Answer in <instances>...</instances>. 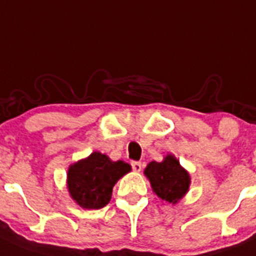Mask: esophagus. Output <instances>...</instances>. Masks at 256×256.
I'll use <instances>...</instances> for the list:
<instances>
[{
	"label": "esophagus",
	"instance_id": "1",
	"mask_svg": "<svg viewBox=\"0 0 256 256\" xmlns=\"http://www.w3.org/2000/svg\"><path fill=\"white\" fill-rule=\"evenodd\" d=\"M132 168H133V171L140 172V170H142V162H137V160L132 162Z\"/></svg>",
	"mask_w": 256,
	"mask_h": 256
}]
</instances>
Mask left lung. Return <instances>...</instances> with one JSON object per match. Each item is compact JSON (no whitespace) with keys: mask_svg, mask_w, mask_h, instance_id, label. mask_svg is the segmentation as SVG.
Masks as SVG:
<instances>
[{"mask_svg":"<svg viewBox=\"0 0 256 256\" xmlns=\"http://www.w3.org/2000/svg\"><path fill=\"white\" fill-rule=\"evenodd\" d=\"M144 174L158 197L170 204H176L190 186V174L174 156H167L163 162L148 163Z\"/></svg>","mask_w":256,"mask_h":256,"instance_id":"left-lung-1","label":"left lung"}]
</instances>
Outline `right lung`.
I'll use <instances>...</instances> for the list:
<instances>
[{
  "instance_id": "obj_1",
  "label": "right lung",
  "mask_w": 256,
  "mask_h": 256,
  "mask_svg": "<svg viewBox=\"0 0 256 256\" xmlns=\"http://www.w3.org/2000/svg\"><path fill=\"white\" fill-rule=\"evenodd\" d=\"M130 171L128 163L123 160L113 162L106 154L94 152L70 166L68 188L82 208L98 210L108 205L114 184Z\"/></svg>"
}]
</instances>
